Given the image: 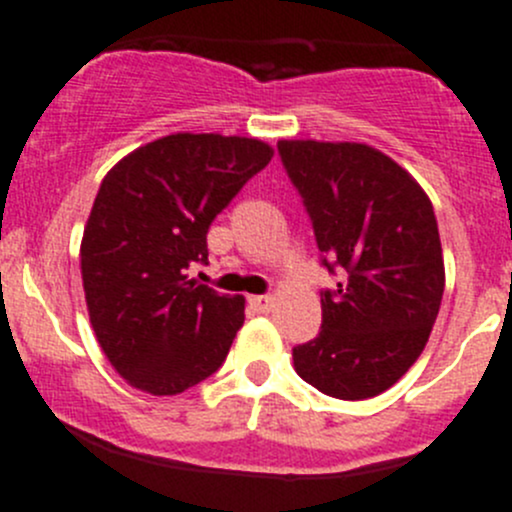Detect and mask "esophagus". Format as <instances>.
Wrapping results in <instances>:
<instances>
[{"label":"esophagus","mask_w":512,"mask_h":512,"mask_svg":"<svg viewBox=\"0 0 512 512\" xmlns=\"http://www.w3.org/2000/svg\"><path fill=\"white\" fill-rule=\"evenodd\" d=\"M247 302L257 314H267L275 307V297H270V294H252V297H247Z\"/></svg>","instance_id":"1"}]
</instances>
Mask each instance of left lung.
Returning <instances> with one entry per match:
<instances>
[{
	"mask_svg": "<svg viewBox=\"0 0 512 512\" xmlns=\"http://www.w3.org/2000/svg\"><path fill=\"white\" fill-rule=\"evenodd\" d=\"M312 220L322 265V329L292 349L294 369L344 401L379 396L414 366L441 307L443 250L433 205L396 160L364 143L280 141Z\"/></svg>",
	"mask_w": 512,
	"mask_h": 512,
	"instance_id": "8db88e82",
	"label": "left lung"
}]
</instances>
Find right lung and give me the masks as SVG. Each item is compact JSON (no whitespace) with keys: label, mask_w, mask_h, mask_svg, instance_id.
Segmentation results:
<instances>
[{"label":"right lung","mask_w":512,"mask_h":512,"mask_svg":"<svg viewBox=\"0 0 512 512\" xmlns=\"http://www.w3.org/2000/svg\"><path fill=\"white\" fill-rule=\"evenodd\" d=\"M272 160L257 138L173 133L118 160L91 208L81 277L98 344L136 389L173 396L223 366L245 297L188 280L210 223Z\"/></svg>","instance_id":"right-lung-1"}]
</instances>
